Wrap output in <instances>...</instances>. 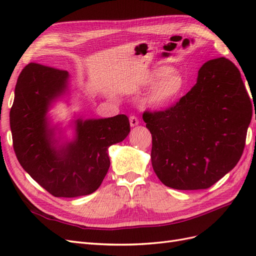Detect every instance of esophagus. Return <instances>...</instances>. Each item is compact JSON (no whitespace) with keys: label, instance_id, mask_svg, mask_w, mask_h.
<instances>
[{"label":"esophagus","instance_id":"1","mask_svg":"<svg viewBox=\"0 0 256 256\" xmlns=\"http://www.w3.org/2000/svg\"><path fill=\"white\" fill-rule=\"evenodd\" d=\"M129 122H130L131 127H136V126L138 125V120L136 118V116H130Z\"/></svg>","mask_w":256,"mask_h":256}]
</instances>
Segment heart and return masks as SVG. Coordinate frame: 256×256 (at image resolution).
Returning <instances> with one entry per match:
<instances>
[{"instance_id":"b5f03b06","label":"heart","mask_w":256,"mask_h":256,"mask_svg":"<svg viewBox=\"0 0 256 256\" xmlns=\"http://www.w3.org/2000/svg\"><path fill=\"white\" fill-rule=\"evenodd\" d=\"M144 84L152 85L143 100L146 108L159 110L174 102L184 88V76L177 69L159 66L145 76Z\"/></svg>"}]
</instances>
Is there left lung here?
I'll return each instance as SVG.
<instances>
[{
    "label": "left lung",
    "instance_id": "1",
    "mask_svg": "<svg viewBox=\"0 0 256 256\" xmlns=\"http://www.w3.org/2000/svg\"><path fill=\"white\" fill-rule=\"evenodd\" d=\"M251 118L238 68L226 58L206 62L194 86L174 106L143 114L154 173L177 190L212 187L238 164Z\"/></svg>",
    "mask_w": 256,
    "mask_h": 256
}]
</instances>
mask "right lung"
<instances>
[{
    "instance_id": "right-lung-1",
    "label": "right lung",
    "mask_w": 256,
    "mask_h": 256,
    "mask_svg": "<svg viewBox=\"0 0 256 256\" xmlns=\"http://www.w3.org/2000/svg\"><path fill=\"white\" fill-rule=\"evenodd\" d=\"M70 95L66 70L30 63L21 72L10 120L14 150L24 171L56 198H76L95 192L110 168L108 150L130 132L125 114L108 118L74 115L67 138L49 111Z\"/></svg>"
}]
</instances>
